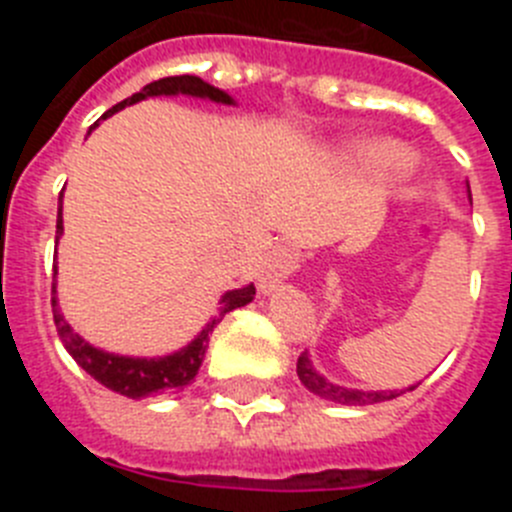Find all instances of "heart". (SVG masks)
I'll return each instance as SVG.
<instances>
[{
  "instance_id": "b5f03b06",
  "label": "heart",
  "mask_w": 512,
  "mask_h": 512,
  "mask_svg": "<svg viewBox=\"0 0 512 512\" xmlns=\"http://www.w3.org/2000/svg\"><path fill=\"white\" fill-rule=\"evenodd\" d=\"M374 156L382 158L384 164H390V166H400L402 164V156L395 151V148H377V151H374Z\"/></svg>"
}]
</instances>
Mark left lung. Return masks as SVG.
<instances>
[{
  "label": "left lung",
  "mask_w": 512,
  "mask_h": 512,
  "mask_svg": "<svg viewBox=\"0 0 512 512\" xmlns=\"http://www.w3.org/2000/svg\"><path fill=\"white\" fill-rule=\"evenodd\" d=\"M467 187H469V184H467ZM469 197H472V192H469ZM297 377H300V382L305 384L307 390L315 392V395L323 397V400L338 402V405H374V402L395 400V397H400L402 392L415 390V387H418V384H413V387H408V390H377V392H374V390L372 392L348 390V387H341V384L328 382L323 374L315 372V366H312L307 351H305V354H300V359H297Z\"/></svg>",
  "instance_id": "obj_1"
}]
</instances>
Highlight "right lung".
<instances>
[{
    "label": "right lung",
    "instance_id": "obj_1",
    "mask_svg": "<svg viewBox=\"0 0 512 512\" xmlns=\"http://www.w3.org/2000/svg\"><path fill=\"white\" fill-rule=\"evenodd\" d=\"M174 97V94H187V97H200V99H210V102L217 104H233V97L225 94L223 89L212 87L207 81H202L200 76H166V79H158L146 84V87L140 89L138 94L133 97L122 99L117 102L112 110H107L110 117L115 112L125 110L130 104L140 102V99L146 97ZM63 197V192H61ZM63 235V217L58 212V220H56V243L58 238ZM53 279H56V266H53ZM256 295V287L253 284H246L241 289H230L225 292L223 300H220V310H217L215 318L200 330V336L194 338L192 343H187L184 348L174 351L169 356H156V359H140V356H117V354H107L102 348H94L92 343H87L79 333H74L66 320H63L61 310H58V300H56V282H53V297H51V305H53V320H56V330L58 336H61L63 346L74 356L76 364L89 374V377L97 379L99 384H104L107 390L117 392V395H125L130 400H140V397H148V395H156V392H169V390H184L187 384H192V379L197 377L200 372L202 359H205V351H207V343H210L212 336V328H215L220 320L228 315L230 310L235 307H243L253 300Z\"/></svg>",
    "mask_w": 512,
    "mask_h": 512
}]
</instances>
